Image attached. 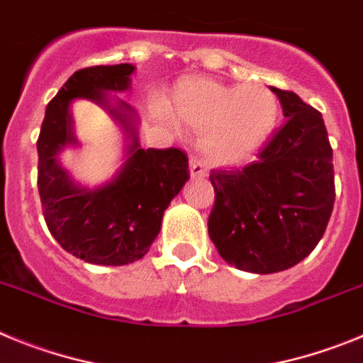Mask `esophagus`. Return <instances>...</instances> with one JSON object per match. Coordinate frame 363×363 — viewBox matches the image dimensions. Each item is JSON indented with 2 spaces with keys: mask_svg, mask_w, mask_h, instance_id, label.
I'll list each match as a JSON object with an SVG mask.
<instances>
[{
  "mask_svg": "<svg viewBox=\"0 0 363 363\" xmlns=\"http://www.w3.org/2000/svg\"><path fill=\"white\" fill-rule=\"evenodd\" d=\"M189 171H191L192 178H205L207 176V167L200 162L198 158L192 156L191 158V165H189Z\"/></svg>",
  "mask_w": 363,
  "mask_h": 363,
  "instance_id": "obj_1",
  "label": "esophagus"
}]
</instances>
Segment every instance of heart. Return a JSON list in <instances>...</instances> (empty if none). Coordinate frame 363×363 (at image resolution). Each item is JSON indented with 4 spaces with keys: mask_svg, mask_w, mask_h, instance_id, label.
Returning a JSON list of instances; mask_svg holds the SVG:
<instances>
[{
    "mask_svg": "<svg viewBox=\"0 0 363 363\" xmlns=\"http://www.w3.org/2000/svg\"><path fill=\"white\" fill-rule=\"evenodd\" d=\"M171 111L176 121L205 134L203 150L221 165H238L255 156L278 120L277 98L267 86H233L207 78L179 83Z\"/></svg>",
    "mask_w": 363,
    "mask_h": 363,
    "instance_id": "obj_1",
    "label": "heart"
}]
</instances>
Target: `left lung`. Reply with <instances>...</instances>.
Returning <instances> with one entry per match:
<instances>
[{"mask_svg":"<svg viewBox=\"0 0 363 363\" xmlns=\"http://www.w3.org/2000/svg\"><path fill=\"white\" fill-rule=\"evenodd\" d=\"M285 123L258 162L214 171L209 236L229 265L256 274L294 267L325 233L335 203L333 149L322 114L271 86Z\"/></svg>","mask_w":363,"mask_h":363,"instance_id":"1","label":"left lung"}]
</instances>
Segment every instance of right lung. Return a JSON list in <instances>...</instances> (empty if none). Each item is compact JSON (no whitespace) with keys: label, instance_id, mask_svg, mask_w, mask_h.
<instances>
[{"label":"right lung","instance_id":"add662e5","mask_svg":"<svg viewBox=\"0 0 363 363\" xmlns=\"http://www.w3.org/2000/svg\"><path fill=\"white\" fill-rule=\"evenodd\" d=\"M130 63L98 65L74 72L47 105L38 138V189L50 234L76 258L96 265H127L142 259L162 229L163 213L189 179V160L179 149H142L140 116L118 98L130 89ZM89 99L109 112L125 134L124 163L99 186L78 184L59 162L79 146L69 107Z\"/></svg>","mask_w":363,"mask_h":363}]
</instances>
